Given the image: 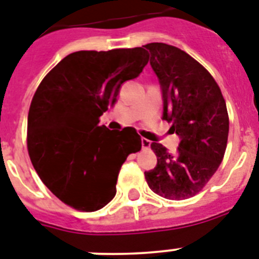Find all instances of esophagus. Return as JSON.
I'll return each mask as SVG.
<instances>
[{"instance_id": "obj_1", "label": "esophagus", "mask_w": 259, "mask_h": 259, "mask_svg": "<svg viewBox=\"0 0 259 259\" xmlns=\"http://www.w3.org/2000/svg\"><path fill=\"white\" fill-rule=\"evenodd\" d=\"M142 147L143 150H148L151 147V142L148 139H142Z\"/></svg>"}]
</instances>
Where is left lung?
Segmentation results:
<instances>
[{
    "instance_id": "1",
    "label": "left lung",
    "mask_w": 259,
    "mask_h": 259,
    "mask_svg": "<svg viewBox=\"0 0 259 259\" xmlns=\"http://www.w3.org/2000/svg\"><path fill=\"white\" fill-rule=\"evenodd\" d=\"M144 48L162 88V119L181 138L177 154L151 144L158 164L144 177L155 194L187 199L202 191L223 160L229 136L226 101L210 72L185 51L163 42Z\"/></svg>"
}]
</instances>
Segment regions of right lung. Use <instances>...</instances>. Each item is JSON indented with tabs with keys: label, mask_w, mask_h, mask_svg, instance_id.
Here are the masks:
<instances>
[{
	"label": "right lung",
	"mask_w": 259,
	"mask_h": 259,
	"mask_svg": "<svg viewBox=\"0 0 259 259\" xmlns=\"http://www.w3.org/2000/svg\"><path fill=\"white\" fill-rule=\"evenodd\" d=\"M148 63L143 48L78 51L42 78L28 113L26 144L33 167L61 202L96 211L116 195L117 175L142 148L135 128L111 131L100 116L116 103L124 81Z\"/></svg>",
	"instance_id": "1"
}]
</instances>
